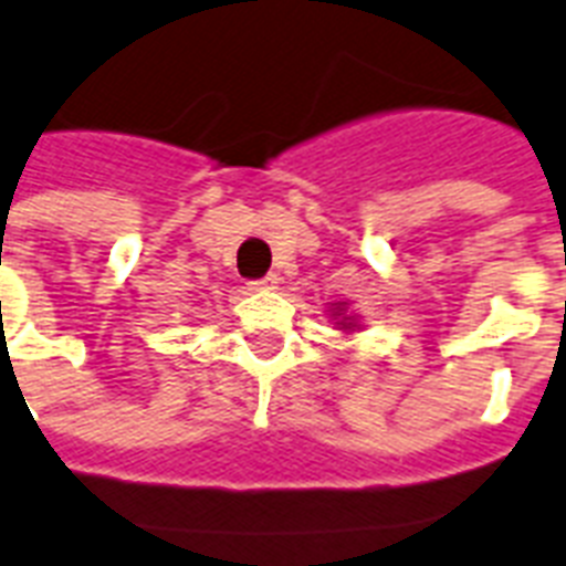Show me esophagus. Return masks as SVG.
Returning a JSON list of instances; mask_svg holds the SVG:
<instances>
[{"label": "esophagus", "instance_id": "34e87169", "mask_svg": "<svg viewBox=\"0 0 566 566\" xmlns=\"http://www.w3.org/2000/svg\"><path fill=\"white\" fill-rule=\"evenodd\" d=\"M274 286H277V274H265V277L251 280V283H248V289H254V292H262V289H274Z\"/></svg>", "mask_w": 566, "mask_h": 566}]
</instances>
